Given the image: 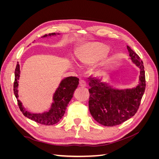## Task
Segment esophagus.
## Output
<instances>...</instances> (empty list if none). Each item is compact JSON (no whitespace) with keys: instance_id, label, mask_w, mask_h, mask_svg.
I'll use <instances>...</instances> for the list:
<instances>
[{"instance_id":"esophagus-1","label":"esophagus","mask_w":159,"mask_h":159,"mask_svg":"<svg viewBox=\"0 0 159 159\" xmlns=\"http://www.w3.org/2000/svg\"><path fill=\"white\" fill-rule=\"evenodd\" d=\"M80 86H81V87H86L85 81H84L83 80H81L80 81Z\"/></svg>"}]
</instances>
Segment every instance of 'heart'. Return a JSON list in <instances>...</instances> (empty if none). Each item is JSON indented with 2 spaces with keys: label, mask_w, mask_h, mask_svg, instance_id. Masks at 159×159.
<instances>
[{
  "label": "heart",
  "mask_w": 159,
  "mask_h": 159,
  "mask_svg": "<svg viewBox=\"0 0 159 159\" xmlns=\"http://www.w3.org/2000/svg\"><path fill=\"white\" fill-rule=\"evenodd\" d=\"M109 47L100 42H85L76 46L74 54L75 61L81 66H89L107 55ZM75 64L74 60L71 61Z\"/></svg>",
  "instance_id": "b5f03b06"
}]
</instances>
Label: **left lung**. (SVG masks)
I'll list each match as a JSON object with an SVG mask.
<instances>
[{"instance_id": "1", "label": "left lung", "mask_w": 159, "mask_h": 159, "mask_svg": "<svg viewBox=\"0 0 159 159\" xmlns=\"http://www.w3.org/2000/svg\"><path fill=\"white\" fill-rule=\"evenodd\" d=\"M133 63L140 70L139 84L131 89H119L102 79L90 76L89 109L96 121L104 126L113 127L131 118L137 111L145 90V74L143 61L139 56L127 46Z\"/></svg>"}]
</instances>
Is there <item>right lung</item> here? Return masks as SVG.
Listing matches in <instances>:
<instances>
[{"label":"right lung","instance_id":"right-lung-1","mask_svg":"<svg viewBox=\"0 0 159 159\" xmlns=\"http://www.w3.org/2000/svg\"><path fill=\"white\" fill-rule=\"evenodd\" d=\"M59 35L58 33H50L49 34H46L42 38L51 37ZM20 66L18 62L16 65L15 71H14V93L17 99L18 107L25 117H28L32 121H34L38 123L45 125H52L60 121V120L63 117L66 111V109L68 104L73 98L74 93L79 84V79L76 77L70 76L65 78L61 81L58 88L56 90L53 95V103L48 111L42 113H34L28 111L24 107L22 102L18 99V80L20 78Z\"/></svg>","mask_w":159,"mask_h":159}]
</instances>
